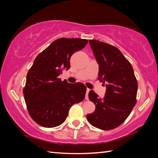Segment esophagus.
Segmentation results:
<instances>
[{"label":"esophagus","instance_id":"obj_1","mask_svg":"<svg viewBox=\"0 0 158 158\" xmlns=\"http://www.w3.org/2000/svg\"><path fill=\"white\" fill-rule=\"evenodd\" d=\"M89 91H90V89H86V94H85V100H89Z\"/></svg>","mask_w":158,"mask_h":158}]
</instances>
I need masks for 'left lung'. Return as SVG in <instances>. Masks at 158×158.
<instances>
[{
	"instance_id": "obj_1",
	"label": "left lung",
	"mask_w": 158,
	"mask_h": 158,
	"mask_svg": "<svg viewBox=\"0 0 158 158\" xmlns=\"http://www.w3.org/2000/svg\"><path fill=\"white\" fill-rule=\"evenodd\" d=\"M89 43L99 65L98 79L106 84V89L104 98L90 90L89 98L95 110L86 118L93 126L112 130L126 120L135 106L137 81L132 65L118 48L95 40Z\"/></svg>"
}]
</instances>
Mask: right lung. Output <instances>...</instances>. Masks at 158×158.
Here are the masks:
<instances>
[{
  "mask_svg": "<svg viewBox=\"0 0 158 158\" xmlns=\"http://www.w3.org/2000/svg\"><path fill=\"white\" fill-rule=\"evenodd\" d=\"M87 43L85 39L56 40L35 59L26 76L23 95L29 114L38 125L45 127L61 125L71 106L84 99V84L62 81L58 76L63 69L70 68L72 55Z\"/></svg>",
  "mask_w": 158,
  "mask_h": 158,
  "instance_id": "add662e5",
  "label": "right lung"
}]
</instances>
